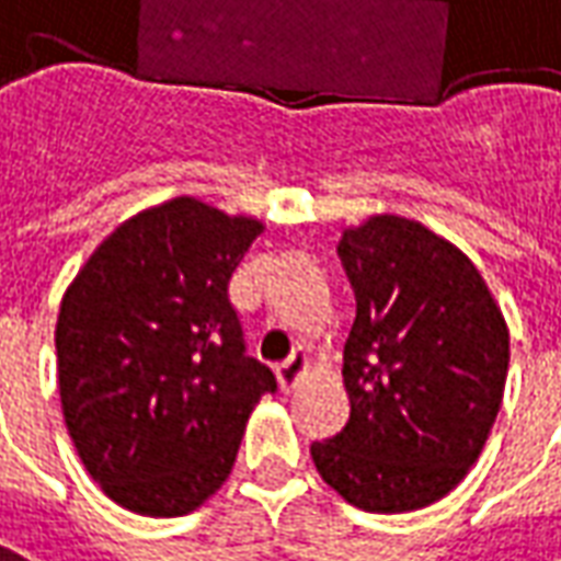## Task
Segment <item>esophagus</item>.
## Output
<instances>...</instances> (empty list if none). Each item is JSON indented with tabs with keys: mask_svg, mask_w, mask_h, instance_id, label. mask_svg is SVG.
Returning <instances> with one entry per match:
<instances>
[{
	"mask_svg": "<svg viewBox=\"0 0 561 561\" xmlns=\"http://www.w3.org/2000/svg\"><path fill=\"white\" fill-rule=\"evenodd\" d=\"M305 369H308V354H305V351H293V357L277 366V381H280V388L287 393L293 391V388L299 385V378L305 376Z\"/></svg>",
	"mask_w": 561,
	"mask_h": 561,
	"instance_id": "obj_1",
	"label": "esophagus"
}]
</instances>
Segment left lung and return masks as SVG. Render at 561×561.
<instances>
[{
	"label": "left lung",
	"instance_id": "8db88e82",
	"mask_svg": "<svg viewBox=\"0 0 561 561\" xmlns=\"http://www.w3.org/2000/svg\"><path fill=\"white\" fill-rule=\"evenodd\" d=\"M357 299L345 342L351 415L311 458L366 513L434 504L465 480L504 400L510 332L470 259L415 219L342 231Z\"/></svg>",
	"mask_w": 561,
	"mask_h": 561
}]
</instances>
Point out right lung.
Segmentation results:
<instances>
[{"mask_svg":"<svg viewBox=\"0 0 561 561\" xmlns=\"http://www.w3.org/2000/svg\"><path fill=\"white\" fill-rule=\"evenodd\" d=\"M253 216L173 198L130 216L69 284L57 385L81 465L118 507L185 516L229 480L243 427L277 391L247 357L229 280Z\"/></svg>","mask_w":561,"mask_h":561,"instance_id":"1","label":"right lung"}]
</instances>
